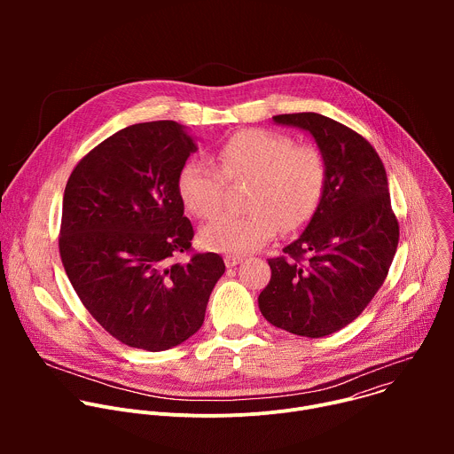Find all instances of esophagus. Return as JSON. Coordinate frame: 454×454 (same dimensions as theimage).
Returning a JSON list of instances; mask_svg holds the SVG:
<instances>
[{"label":"esophagus","instance_id":"obj_1","mask_svg":"<svg viewBox=\"0 0 454 454\" xmlns=\"http://www.w3.org/2000/svg\"><path fill=\"white\" fill-rule=\"evenodd\" d=\"M242 261H244V258H242V256H237V254H226V256H224L226 268H235V266H239Z\"/></svg>","mask_w":454,"mask_h":454}]
</instances>
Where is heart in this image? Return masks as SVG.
Here are the masks:
<instances>
[{
  "label": "heart",
  "instance_id": "heart-1",
  "mask_svg": "<svg viewBox=\"0 0 454 454\" xmlns=\"http://www.w3.org/2000/svg\"><path fill=\"white\" fill-rule=\"evenodd\" d=\"M215 163L190 158L179 170L183 205L200 219L214 217L224 201L226 181H251L246 192L247 214H223L201 230L207 249L246 254L277 233L303 226L316 212L327 183V163L319 149L296 145L282 133L242 129L223 140Z\"/></svg>",
  "mask_w": 454,
  "mask_h": 454
}]
</instances>
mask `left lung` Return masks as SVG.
I'll list each match as a JSON object with an SVG mask.
<instances>
[{"label":"left lung","instance_id":"1","mask_svg":"<svg viewBox=\"0 0 454 454\" xmlns=\"http://www.w3.org/2000/svg\"><path fill=\"white\" fill-rule=\"evenodd\" d=\"M310 133L327 163L323 198L305 231L270 258L258 307L275 327L323 338L347 327L386 280L399 244L384 165L350 127L317 113L273 116Z\"/></svg>","mask_w":454,"mask_h":454}]
</instances>
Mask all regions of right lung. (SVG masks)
<instances>
[{
    "label": "right lung",
    "instance_id": "obj_1",
    "mask_svg": "<svg viewBox=\"0 0 454 454\" xmlns=\"http://www.w3.org/2000/svg\"><path fill=\"white\" fill-rule=\"evenodd\" d=\"M196 144L172 120L129 125L74 168L59 253L88 312L120 343L160 352L196 334L224 273L217 253H192L177 176ZM188 252L186 263L175 261Z\"/></svg>",
    "mask_w": 454,
    "mask_h": 454
}]
</instances>
